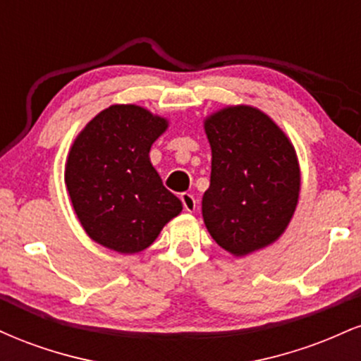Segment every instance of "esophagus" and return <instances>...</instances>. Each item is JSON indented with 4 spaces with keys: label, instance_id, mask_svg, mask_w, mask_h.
Segmentation results:
<instances>
[{
    "label": "esophagus",
    "instance_id": "esophagus-1",
    "mask_svg": "<svg viewBox=\"0 0 361 361\" xmlns=\"http://www.w3.org/2000/svg\"><path fill=\"white\" fill-rule=\"evenodd\" d=\"M181 202H183L186 212H193L195 207H197V202H195L192 193H181Z\"/></svg>",
    "mask_w": 361,
    "mask_h": 361
}]
</instances>
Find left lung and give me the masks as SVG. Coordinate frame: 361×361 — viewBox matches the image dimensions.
<instances>
[{
  "mask_svg": "<svg viewBox=\"0 0 361 361\" xmlns=\"http://www.w3.org/2000/svg\"><path fill=\"white\" fill-rule=\"evenodd\" d=\"M212 149L210 186L202 215L214 241L241 258L287 231L300 195V166L292 140L251 105H229L204 120Z\"/></svg>",
  "mask_w": 361,
  "mask_h": 361,
  "instance_id": "left-lung-1",
  "label": "left lung"
}]
</instances>
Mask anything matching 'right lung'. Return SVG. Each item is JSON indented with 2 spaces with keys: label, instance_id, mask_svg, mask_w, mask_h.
<instances>
[{
  "label": "right lung",
  "instance_id": "right-lung-1",
  "mask_svg": "<svg viewBox=\"0 0 361 361\" xmlns=\"http://www.w3.org/2000/svg\"><path fill=\"white\" fill-rule=\"evenodd\" d=\"M168 126V118L144 106L111 105L71 144L66 188L85 233L106 250L144 251L183 210L149 159L151 146Z\"/></svg>",
  "mask_w": 361,
  "mask_h": 361
}]
</instances>
